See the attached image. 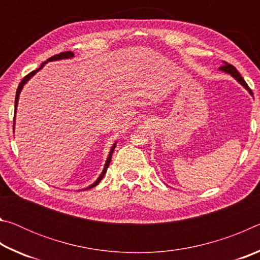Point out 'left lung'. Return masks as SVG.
<instances>
[{
    "mask_svg": "<svg viewBox=\"0 0 260 260\" xmlns=\"http://www.w3.org/2000/svg\"><path fill=\"white\" fill-rule=\"evenodd\" d=\"M220 71L221 72H223V73H227V74H231V76L235 79V80L240 83L241 86H243L246 90H248V93L250 94V95H253L252 94V90L250 89L249 88V86L246 85V82L244 81V79L241 77V74L237 72V70L233 67V65H231V64H228V63H226V61H222V67L219 69Z\"/></svg>",
    "mask_w": 260,
    "mask_h": 260,
    "instance_id": "8db88e82",
    "label": "left lung"
}]
</instances>
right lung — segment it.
Instances as JSON below:
<instances>
[{
  "instance_id": "obj_1",
  "label": "right lung",
  "mask_w": 260,
  "mask_h": 260,
  "mask_svg": "<svg viewBox=\"0 0 260 260\" xmlns=\"http://www.w3.org/2000/svg\"><path fill=\"white\" fill-rule=\"evenodd\" d=\"M73 57H74V54H73L72 51H64V52H60V54H58V55H55V56H52V57H50V58H48L46 61H43V63L40 65V68H39L38 70H35V71L30 72L29 74H27V76H26V77L23 79V80H21V82L19 83V86H18V89H17V93H16V99H15V118H14V129H15V122H16V112H17V107H18V101H19V95H20V91H21V89H23V88H24V86L26 85V83L28 82L29 79L32 78L33 76H35V74H37V72H39V71H40L41 69H43V67H45V65H46L47 63H49V61H54V60H60V59H70V58H73ZM116 144H117V142H114V143L112 144L111 149H110V152H109L108 158H107V160H105V164H104V167H103V171H102V173L100 174V177H99L98 179H96V181H95L94 183L89 184V186H88L87 188H83L82 190H86V189H90V188H93V187H95V186H98V184L101 182V180L103 179L104 174L107 173V170H108V167H109V165H110V161H111V157H112V153H113L114 148H116Z\"/></svg>"
}]
</instances>
